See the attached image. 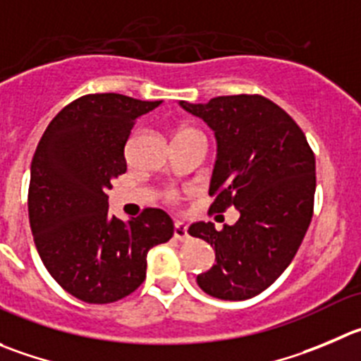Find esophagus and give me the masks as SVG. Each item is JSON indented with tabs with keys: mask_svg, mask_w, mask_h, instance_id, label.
<instances>
[{
	"mask_svg": "<svg viewBox=\"0 0 361 361\" xmlns=\"http://www.w3.org/2000/svg\"><path fill=\"white\" fill-rule=\"evenodd\" d=\"M173 238L177 239V241H188V239H190V232H188V226L184 225V223H175Z\"/></svg>",
	"mask_w": 361,
	"mask_h": 361,
	"instance_id": "34e87169",
	"label": "esophagus"
}]
</instances>
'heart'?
Instances as JSON below:
<instances>
[{
	"label": "heart",
	"mask_w": 361,
	"mask_h": 361,
	"mask_svg": "<svg viewBox=\"0 0 361 361\" xmlns=\"http://www.w3.org/2000/svg\"><path fill=\"white\" fill-rule=\"evenodd\" d=\"M190 133H198V131L197 129H193V127H184V129H180V131L177 133V136L190 135ZM161 198L164 200V204L177 205L178 202H180V198H183V195H180V191L178 190H175V188H166V190H163V193H161Z\"/></svg>",
	"instance_id": "1"
}]
</instances>
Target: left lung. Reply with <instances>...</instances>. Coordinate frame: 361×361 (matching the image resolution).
<instances>
[{
  "label": "left lung",
  "instance_id": "8db88e82",
  "mask_svg": "<svg viewBox=\"0 0 361 361\" xmlns=\"http://www.w3.org/2000/svg\"><path fill=\"white\" fill-rule=\"evenodd\" d=\"M209 123L218 159L209 195L211 212L239 211L235 225L198 221L193 238L214 248V266L198 274L209 296L243 301L280 276L296 255L314 214L315 156L293 116L259 94L214 97L207 104L180 101Z\"/></svg>",
  "mask_w": 361,
  "mask_h": 361
}]
</instances>
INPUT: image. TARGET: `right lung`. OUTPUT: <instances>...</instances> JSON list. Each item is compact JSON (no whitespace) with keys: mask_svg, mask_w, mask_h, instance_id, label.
I'll return each instance as SVG.
<instances>
[{"mask_svg":"<svg viewBox=\"0 0 361 361\" xmlns=\"http://www.w3.org/2000/svg\"><path fill=\"white\" fill-rule=\"evenodd\" d=\"M161 101L88 94L47 126L32 161L28 214L44 266L85 303H115L147 276V253L170 241L173 221L143 209L129 221L108 212L113 178L127 171L123 149L136 118Z\"/></svg>","mask_w":361,"mask_h":361,"instance_id":"obj_1","label":"right lung"}]
</instances>
